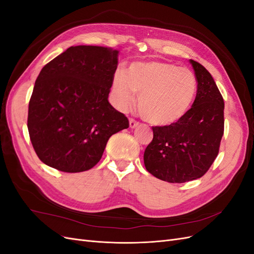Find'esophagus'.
<instances>
[{"instance_id": "obj_1", "label": "esophagus", "mask_w": 254, "mask_h": 254, "mask_svg": "<svg viewBox=\"0 0 254 254\" xmlns=\"http://www.w3.org/2000/svg\"><path fill=\"white\" fill-rule=\"evenodd\" d=\"M140 125V123L139 122H136L134 119H130L129 120V126H130V128H136L137 126Z\"/></svg>"}]
</instances>
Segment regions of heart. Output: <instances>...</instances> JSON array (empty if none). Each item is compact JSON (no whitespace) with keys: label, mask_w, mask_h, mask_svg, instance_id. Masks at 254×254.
Returning <instances> with one entry per match:
<instances>
[{"label":"heart","mask_w":254,"mask_h":254,"mask_svg":"<svg viewBox=\"0 0 254 254\" xmlns=\"http://www.w3.org/2000/svg\"><path fill=\"white\" fill-rule=\"evenodd\" d=\"M197 93L195 75L188 68L161 61L134 63L126 75L118 73L111 96L120 109H127L137 99L141 117L153 125H171L186 115Z\"/></svg>","instance_id":"1"}]
</instances>
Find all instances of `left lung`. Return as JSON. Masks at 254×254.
<instances>
[{
    "instance_id": "left-lung-1",
    "label": "left lung",
    "mask_w": 254,
    "mask_h": 254,
    "mask_svg": "<svg viewBox=\"0 0 254 254\" xmlns=\"http://www.w3.org/2000/svg\"><path fill=\"white\" fill-rule=\"evenodd\" d=\"M197 80L191 108L167 126L152 127L144 151L146 170L156 178L183 183L202 177L216 159L224 134V98L206 68L190 60Z\"/></svg>"
}]
</instances>
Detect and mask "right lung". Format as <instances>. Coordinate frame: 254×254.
<instances>
[{
  "mask_svg": "<svg viewBox=\"0 0 254 254\" xmlns=\"http://www.w3.org/2000/svg\"><path fill=\"white\" fill-rule=\"evenodd\" d=\"M119 51L71 47L45 64L28 105L27 128L44 164L80 173L102 159L109 137L129 127L108 102Z\"/></svg>",
  "mask_w": 254,
  "mask_h": 254,
  "instance_id": "obj_1",
  "label": "right lung"
}]
</instances>
